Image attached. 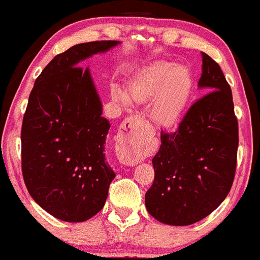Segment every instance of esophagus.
<instances>
[{"mask_svg":"<svg viewBox=\"0 0 260 260\" xmlns=\"http://www.w3.org/2000/svg\"><path fill=\"white\" fill-rule=\"evenodd\" d=\"M142 126L143 119L139 115H131L121 124V130L117 141V155L119 161L124 166H136L141 160L134 136Z\"/></svg>","mask_w":260,"mask_h":260,"instance_id":"1","label":"esophagus"}]
</instances>
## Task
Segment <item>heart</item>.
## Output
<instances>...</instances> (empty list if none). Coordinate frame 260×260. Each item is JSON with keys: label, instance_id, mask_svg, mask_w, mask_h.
Instances as JSON below:
<instances>
[{"label": "heart", "instance_id": "heart-1", "mask_svg": "<svg viewBox=\"0 0 260 260\" xmlns=\"http://www.w3.org/2000/svg\"><path fill=\"white\" fill-rule=\"evenodd\" d=\"M191 90L190 72L185 67L167 60H157L145 67L127 87L129 97L135 102H147L152 99L149 118L159 126H169L181 118ZM112 97L119 105H129L127 94L118 86L112 87Z\"/></svg>", "mask_w": 260, "mask_h": 260}]
</instances>
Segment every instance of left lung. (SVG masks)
<instances>
[{"label": "left lung", "instance_id": "1", "mask_svg": "<svg viewBox=\"0 0 260 260\" xmlns=\"http://www.w3.org/2000/svg\"><path fill=\"white\" fill-rule=\"evenodd\" d=\"M198 87L210 92L190 107L175 131H161L152 159L154 181L145 196L149 214L174 226L194 224L214 212L236 172L239 124L233 92L219 64L204 52Z\"/></svg>", "mask_w": 260, "mask_h": 260}]
</instances>
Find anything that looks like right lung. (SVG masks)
<instances>
[{
  "label": "right lung",
  "mask_w": 260,
  "mask_h": 260,
  "mask_svg": "<svg viewBox=\"0 0 260 260\" xmlns=\"http://www.w3.org/2000/svg\"><path fill=\"white\" fill-rule=\"evenodd\" d=\"M119 41L79 44L38 76L21 125V172L32 200L54 218L81 222L105 206L115 174L106 161L111 124L90 69L79 64Z\"/></svg>",
  "instance_id": "obj_1"
}]
</instances>
